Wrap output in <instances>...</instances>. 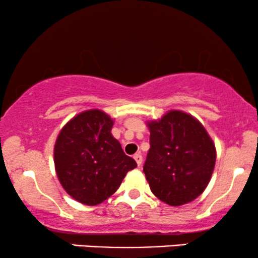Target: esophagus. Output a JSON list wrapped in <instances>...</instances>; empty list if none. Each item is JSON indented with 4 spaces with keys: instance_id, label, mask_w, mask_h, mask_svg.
<instances>
[{
    "instance_id": "1",
    "label": "esophagus",
    "mask_w": 258,
    "mask_h": 258,
    "mask_svg": "<svg viewBox=\"0 0 258 258\" xmlns=\"http://www.w3.org/2000/svg\"><path fill=\"white\" fill-rule=\"evenodd\" d=\"M133 159L136 160V162H137L138 166H141V165H142V161H143V156H142V154H141V153L136 154V155L133 156Z\"/></svg>"
}]
</instances>
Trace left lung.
Returning <instances> with one entry per match:
<instances>
[{"label": "left lung", "instance_id": "8db88e82", "mask_svg": "<svg viewBox=\"0 0 258 258\" xmlns=\"http://www.w3.org/2000/svg\"><path fill=\"white\" fill-rule=\"evenodd\" d=\"M150 149L143 171L153 194L171 206L197 199L214 172L216 149L203 125L173 110L149 123Z\"/></svg>", "mask_w": 258, "mask_h": 258}]
</instances>
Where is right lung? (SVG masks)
<instances>
[{
  "instance_id": "right-lung-1",
  "label": "right lung",
  "mask_w": 258,
  "mask_h": 258,
  "mask_svg": "<svg viewBox=\"0 0 258 258\" xmlns=\"http://www.w3.org/2000/svg\"><path fill=\"white\" fill-rule=\"evenodd\" d=\"M112 120L87 110L70 120L54 146V165L67 193L85 205H97L117 190L128 171L137 167L111 136Z\"/></svg>"
}]
</instances>
